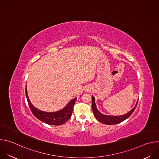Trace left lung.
<instances>
[{
    "label": "left lung",
    "instance_id": "8db88e82",
    "mask_svg": "<svg viewBox=\"0 0 159 159\" xmlns=\"http://www.w3.org/2000/svg\"><path fill=\"white\" fill-rule=\"evenodd\" d=\"M138 101L137 102L135 106L129 111L126 115H123L121 116H109V115H104L101 113L97 109L96 105L95 104V98L94 96H92V109L94 112V115L96 117V118L101 123H102L104 124L107 125H116L118 123H120L124 120H126L129 116L131 115L132 113L133 112L134 110L135 109L136 107L137 106Z\"/></svg>",
    "mask_w": 159,
    "mask_h": 159
}]
</instances>
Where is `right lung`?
I'll return each mask as SVG.
<instances>
[{
  "label": "right lung",
  "mask_w": 159,
  "mask_h": 159,
  "mask_svg": "<svg viewBox=\"0 0 159 159\" xmlns=\"http://www.w3.org/2000/svg\"><path fill=\"white\" fill-rule=\"evenodd\" d=\"M26 96L27 101L30 107V109L33 114L35 117H36L39 120L46 123L47 124L50 125H61L66 122L71 117L72 113L73 111V107L75 104L77 98L71 100L63 109L57 111V112H44L41 111L33 106L31 103L27 93V89L26 87Z\"/></svg>",
  "instance_id": "1"
}]
</instances>
